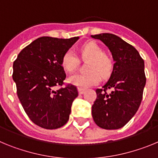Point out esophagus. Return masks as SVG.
I'll return each instance as SVG.
<instances>
[{
  "mask_svg": "<svg viewBox=\"0 0 158 158\" xmlns=\"http://www.w3.org/2000/svg\"><path fill=\"white\" fill-rule=\"evenodd\" d=\"M78 92H79V94L81 95L85 93V89H81V88H78Z\"/></svg>",
  "mask_w": 158,
  "mask_h": 158,
  "instance_id": "esophagus-1",
  "label": "esophagus"
}]
</instances>
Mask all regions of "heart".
I'll return each mask as SVG.
<instances>
[{
	"instance_id": "1",
	"label": "heart",
	"mask_w": 158,
	"mask_h": 158,
	"mask_svg": "<svg viewBox=\"0 0 158 158\" xmlns=\"http://www.w3.org/2000/svg\"><path fill=\"white\" fill-rule=\"evenodd\" d=\"M83 60H89L87 64L89 72L77 73L68 78L69 83L81 89H87L98 84L100 75L107 77L110 74L113 67L111 57L104 52L103 49L94 42H89L82 46L79 50ZM79 61L72 51H67L62 58V65L68 72H73L77 68Z\"/></svg>"
}]
</instances>
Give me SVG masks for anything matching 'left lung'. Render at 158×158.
<instances>
[{"label": "left lung", "instance_id": "1", "mask_svg": "<svg viewBox=\"0 0 158 158\" xmlns=\"http://www.w3.org/2000/svg\"><path fill=\"white\" fill-rule=\"evenodd\" d=\"M91 36L108 47L115 61L109 80L96 89L97 96L92 106L93 120L103 129H119L135 115L142 102L146 81L144 60L133 46L115 35ZM107 90L111 92L107 93Z\"/></svg>", "mask_w": 158, "mask_h": 158}]
</instances>
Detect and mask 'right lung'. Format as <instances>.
Listing matches in <instances>:
<instances>
[{
    "mask_svg": "<svg viewBox=\"0 0 158 158\" xmlns=\"http://www.w3.org/2000/svg\"><path fill=\"white\" fill-rule=\"evenodd\" d=\"M43 36L22 50L13 62L12 78L18 98L35 124L45 129H57L69 120L77 87L68 84L62 58L78 40ZM61 88L55 91L54 88Z\"/></svg>",
    "mask_w": 158,
    "mask_h": 158,
    "instance_id": "1",
    "label": "right lung"
}]
</instances>
